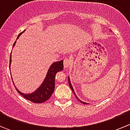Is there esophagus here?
<instances>
[{
    "mask_svg": "<svg viewBox=\"0 0 130 130\" xmlns=\"http://www.w3.org/2000/svg\"><path fill=\"white\" fill-rule=\"evenodd\" d=\"M72 64V60L70 58H66L64 59L63 61V66L65 68L69 67L70 65Z\"/></svg>",
    "mask_w": 130,
    "mask_h": 130,
    "instance_id": "obj_1",
    "label": "esophagus"
}]
</instances>
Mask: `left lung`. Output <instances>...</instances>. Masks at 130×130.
Here are the masks:
<instances>
[{"mask_svg": "<svg viewBox=\"0 0 130 130\" xmlns=\"http://www.w3.org/2000/svg\"><path fill=\"white\" fill-rule=\"evenodd\" d=\"M69 85H70V88H71V89H72V92H73V94H75V96H76L75 94L74 91H73V87H72V85H71V83H70V79H69ZM76 98H77V96H76ZM77 99H78V100H79V99H78V98H77ZM79 101H80V100H79ZM80 101V102H81V103H82V104H87V103H84V102L81 101Z\"/></svg>", "mask_w": 130, "mask_h": 130, "instance_id": "left-lung-1", "label": "left lung"}]
</instances>
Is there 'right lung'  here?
Masks as SVG:
<instances>
[{
  "instance_id": "add662e5",
  "label": "right lung",
  "mask_w": 130,
  "mask_h": 130,
  "mask_svg": "<svg viewBox=\"0 0 130 130\" xmlns=\"http://www.w3.org/2000/svg\"><path fill=\"white\" fill-rule=\"evenodd\" d=\"M24 31L19 33L18 35L17 39L19 38L20 35L23 33ZM15 42L13 44V46H15ZM11 62V54L10 55V64ZM63 61H57L55 62L51 65L50 68L48 70V73H47L46 77L45 79L43 81L41 86L35 92H32V94H24L23 93L21 92L16 89L17 91L21 94L23 97H24L26 99L30 101L35 103H42L45 102L48 99H50L53 92L55 90V75L57 72L61 71L63 69ZM10 66V65H9Z\"/></svg>"
}]
</instances>
